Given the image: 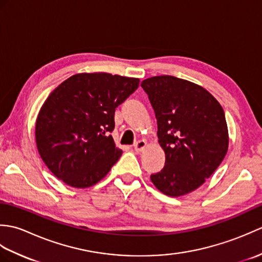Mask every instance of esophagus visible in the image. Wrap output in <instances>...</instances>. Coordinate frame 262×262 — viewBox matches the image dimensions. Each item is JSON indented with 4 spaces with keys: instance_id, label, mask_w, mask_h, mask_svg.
I'll return each mask as SVG.
<instances>
[{
    "instance_id": "esophagus-1",
    "label": "esophagus",
    "mask_w": 262,
    "mask_h": 262,
    "mask_svg": "<svg viewBox=\"0 0 262 262\" xmlns=\"http://www.w3.org/2000/svg\"><path fill=\"white\" fill-rule=\"evenodd\" d=\"M145 147H146V142L144 140L138 141L134 144V148H135L136 152H143L144 149H145Z\"/></svg>"
}]
</instances>
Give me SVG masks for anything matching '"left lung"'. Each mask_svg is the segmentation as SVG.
I'll use <instances>...</instances> for the list:
<instances>
[{
  "instance_id": "1",
  "label": "left lung",
  "mask_w": 262,
  "mask_h": 262,
  "mask_svg": "<svg viewBox=\"0 0 262 262\" xmlns=\"http://www.w3.org/2000/svg\"><path fill=\"white\" fill-rule=\"evenodd\" d=\"M141 86L154 109L165 153L164 168L151 174L153 185L170 197L196 190L229 148L223 108L206 89L176 76L148 77Z\"/></svg>"
}]
</instances>
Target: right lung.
Wrapping results in <instances>:
<instances>
[{
  "mask_svg": "<svg viewBox=\"0 0 262 262\" xmlns=\"http://www.w3.org/2000/svg\"><path fill=\"white\" fill-rule=\"evenodd\" d=\"M138 84L134 77L80 73L49 94L36 120V143L55 177L88 188L107 176L122 154L110 135L115 110Z\"/></svg>",
  "mask_w": 262,
  "mask_h": 262,
  "instance_id": "right-lung-1",
  "label": "right lung"
}]
</instances>
